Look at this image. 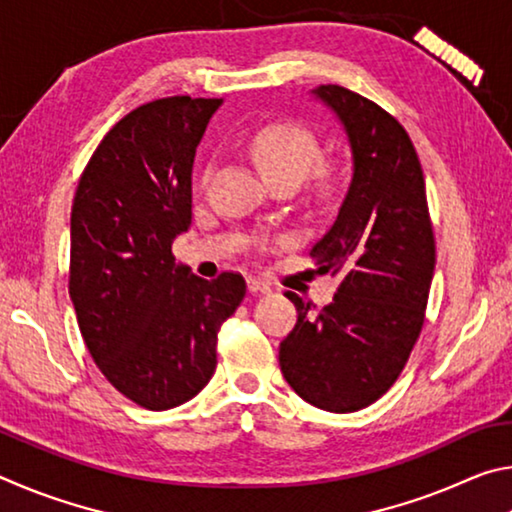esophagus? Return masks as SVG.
<instances>
[{"instance_id": "1", "label": "esophagus", "mask_w": 512, "mask_h": 512, "mask_svg": "<svg viewBox=\"0 0 512 512\" xmlns=\"http://www.w3.org/2000/svg\"><path fill=\"white\" fill-rule=\"evenodd\" d=\"M248 291L250 293H271V287L266 282L257 280V277H248Z\"/></svg>"}]
</instances>
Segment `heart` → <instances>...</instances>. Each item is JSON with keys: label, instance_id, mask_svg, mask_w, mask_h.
<instances>
[{"label": "heart", "instance_id": "1", "mask_svg": "<svg viewBox=\"0 0 512 512\" xmlns=\"http://www.w3.org/2000/svg\"><path fill=\"white\" fill-rule=\"evenodd\" d=\"M248 149L273 183H300L320 158L316 133L300 121H268L255 128Z\"/></svg>", "mask_w": 512, "mask_h": 512}]
</instances>
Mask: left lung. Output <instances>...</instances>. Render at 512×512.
Here are the masks:
<instances>
[{
  "instance_id": "8db88e82",
  "label": "left lung",
  "mask_w": 512,
  "mask_h": 512,
  "mask_svg": "<svg viewBox=\"0 0 512 512\" xmlns=\"http://www.w3.org/2000/svg\"><path fill=\"white\" fill-rule=\"evenodd\" d=\"M314 94L339 115L352 146L354 173L339 216L309 250L318 273L341 282L316 315L311 302L284 293L298 323L280 343V368L305 402L350 413L395 384L420 339L436 239L406 128L341 85H320Z\"/></svg>"
}]
</instances>
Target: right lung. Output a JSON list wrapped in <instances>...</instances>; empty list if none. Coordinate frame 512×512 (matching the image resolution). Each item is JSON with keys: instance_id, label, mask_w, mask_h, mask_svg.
<instances>
[{"instance_id": "add662e5", "label": "right lung", "mask_w": 512, "mask_h": 512, "mask_svg": "<svg viewBox=\"0 0 512 512\" xmlns=\"http://www.w3.org/2000/svg\"><path fill=\"white\" fill-rule=\"evenodd\" d=\"M221 99L167 97L119 119L81 173L72 205L69 298L94 363L117 391L167 411L203 391L219 329L246 280L176 266L192 223L196 146Z\"/></svg>"}]
</instances>
